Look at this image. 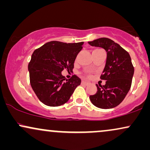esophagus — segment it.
I'll use <instances>...</instances> for the list:
<instances>
[{
	"mask_svg": "<svg viewBox=\"0 0 150 150\" xmlns=\"http://www.w3.org/2000/svg\"><path fill=\"white\" fill-rule=\"evenodd\" d=\"M82 84H84V85H88V84H89V82H87V81L82 80Z\"/></svg>",
	"mask_w": 150,
	"mask_h": 150,
	"instance_id": "esophagus-1",
	"label": "esophagus"
}]
</instances>
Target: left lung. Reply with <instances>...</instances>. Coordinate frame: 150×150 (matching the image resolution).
Segmentation results:
<instances>
[{
  "instance_id": "obj_1",
  "label": "left lung",
  "mask_w": 150,
  "mask_h": 150,
  "mask_svg": "<svg viewBox=\"0 0 150 150\" xmlns=\"http://www.w3.org/2000/svg\"><path fill=\"white\" fill-rule=\"evenodd\" d=\"M88 43L103 48L107 53L106 65L100 77L101 80H106V84L96 85L97 93L89 96V99L98 108L116 107L125 99L131 87L134 74L131 58L119 44L108 38H99Z\"/></svg>"
}]
</instances>
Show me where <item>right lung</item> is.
I'll use <instances>...</instances> for the list:
<instances>
[{
  "label": "right lung",
  "mask_w": 150,
  "mask_h": 150,
  "mask_svg": "<svg viewBox=\"0 0 150 150\" xmlns=\"http://www.w3.org/2000/svg\"><path fill=\"white\" fill-rule=\"evenodd\" d=\"M83 42L63 43L52 41L36 49L28 70L32 88L38 99L49 106H58L70 99L81 80L74 75L68 80L63 76L64 69L72 71Z\"/></svg>",
  "instance_id": "obj_1"
}]
</instances>
